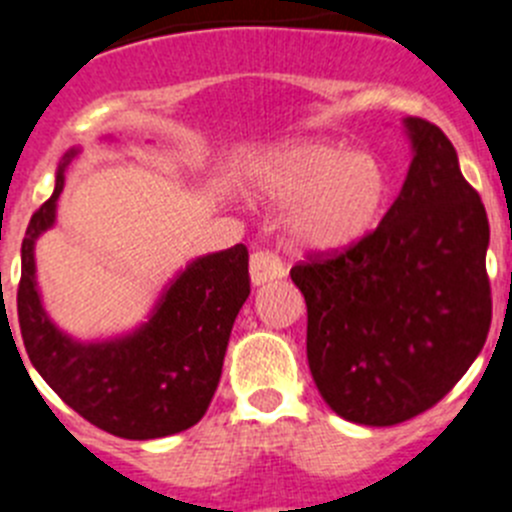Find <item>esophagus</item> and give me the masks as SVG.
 Masks as SVG:
<instances>
[{"mask_svg": "<svg viewBox=\"0 0 512 512\" xmlns=\"http://www.w3.org/2000/svg\"><path fill=\"white\" fill-rule=\"evenodd\" d=\"M285 275V267L278 255L273 252H255L250 257V280L252 285H265L270 280H278Z\"/></svg>", "mask_w": 512, "mask_h": 512, "instance_id": "esophagus-1", "label": "esophagus"}]
</instances>
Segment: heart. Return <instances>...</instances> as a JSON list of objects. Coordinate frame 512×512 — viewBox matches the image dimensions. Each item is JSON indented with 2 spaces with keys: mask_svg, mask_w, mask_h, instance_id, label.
I'll list each match as a JSON object with an SVG mask.
<instances>
[{
  "mask_svg": "<svg viewBox=\"0 0 512 512\" xmlns=\"http://www.w3.org/2000/svg\"><path fill=\"white\" fill-rule=\"evenodd\" d=\"M252 188L267 204L288 206V247L319 255L352 250L370 237L393 196L382 158L319 137L270 150L252 168Z\"/></svg>",
  "mask_w": 512,
  "mask_h": 512,
  "instance_id": "1",
  "label": "heart"
}]
</instances>
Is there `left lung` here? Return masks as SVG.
Here are the masks:
<instances>
[{
	"label": "left lung",
	"instance_id": "1",
	"mask_svg": "<svg viewBox=\"0 0 512 512\" xmlns=\"http://www.w3.org/2000/svg\"><path fill=\"white\" fill-rule=\"evenodd\" d=\"M413 160L380 227L290 278L306 298L313 382L336 416L395 426L449 393L490 331V224L449 137L403 119Z\"/></svg>",
	"mask_w": 512,
	"mask_h": 512
}]
</instances>
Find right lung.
<instances>
[{
    "label": "right lung",
    "mask_w": 512,
    "mask_h": 512,
    "mask_svg": "<svg viewBox=\"0 0 512 512\" xmlns=\"http://www.w3.org/2000/svg\"><path fill=\"white\" fill-rule=\"evenodd\" d=\"M78 153L71 147L63 155L53 196L32 214L22 239L17 316L27 357L101 431L135 441L181 434L204 418L216 393L234 319L250 296V255L234 245L196 257L165 285L145 324L114 339L78 342L53 324L35 275V242L55 224L63 173Z\"/></svg>",
    "instance_id": "add662e5"
}]
</instances>
